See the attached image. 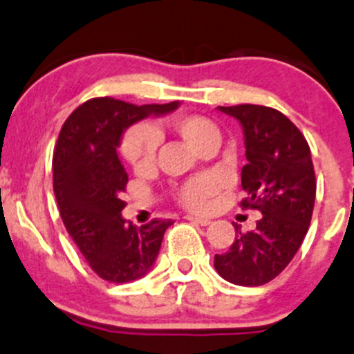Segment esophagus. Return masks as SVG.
<instances>
[{
  "instance_id": "1",
  "label": "esophagus",
  "mask_w": 354,
  "mask_h": 354,
  "mask_svg": "<svg viewBox=\"0 0 354 354\" xmlns=\"http://www.w3.org/2000/svg\"><path fill=\"white\" fill-rule=\"evenodd\" d=\"M187 221L193 222V224H196V225H210V224H212L210 218H203V217H192V215H188Z\"/></svg>"
}]
</instances>
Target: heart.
I'll use <instances>...</instances> for the list:
<instances>
[{"mask_svg":"<svg viewBox=\"0 0 354 354\" xmlns=\"http://www.w3.org/2000/svg\"><path fill=\"white\" fill-rule=\"evenodd\" d=\"M167 129L183 139L189 147L202 154L210 147H218L222 140L221 129L202 115H180L167 122ZM161 132L158 125H137L124 133L120 142V152L125 161L136 171H146L154 165L158 154ZM215 192V183L208 178H196L181 185L176 189V198L185 208L192 212L207 210L212 195Z\"/></svg>","mask_w":354,"mask_h":354,"instance_id":"heart-1","label":"heart"}]
</instances>
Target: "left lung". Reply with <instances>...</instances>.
<instances>
[{
  "label": "left lung",
  "instance_id": "obj_1",
  "mask_svg": "<svg viewBox=\"0 0 354 354\" xmlns=\"http://www.w3.org/2000/svg\"><path fill=\"white\" fill-rule=\"evenodd\" d=\"M243 127L248 165L241 171L243 208L263 217L251 232H241L214 266L234 285L259 286L273 280L292 261L310 225L315 173L310 147L281 111L261 105L217 106Z\"/></svg>",
  "mask_w": 354,
  "mask_h": 354
}]
</instances>
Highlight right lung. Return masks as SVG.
I'll return each instance as SVG.
<instances>
[{"instance_id": "right-lung-1", "label": "right lung", "mask_w": 354, "mask_h": 354, "mask_svg": "<svg viewBox=\"0 0 354 354\" xmlns=\"http://www.w3.org/2000/svg\"><path fill=\"white\" fill-rule=\"evenodd\" d=\"M180 106H136L115 98H93L69 115L52 159L54 193L61 218L91 270L111 283H127L149 273L173 222L154 218L136 227L122 217L127 171L117 149L130 125L149 115Z\"/></svg>"}]
</instances>
